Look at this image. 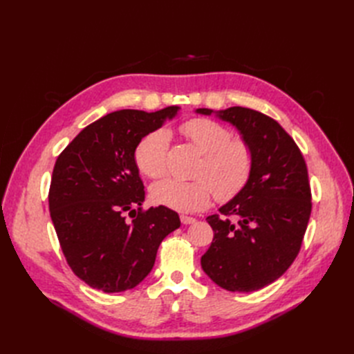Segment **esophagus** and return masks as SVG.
Listing matches in <instances>:
<instances>
[{"instance_id":"esophagus-1","label":"esophagus","mask_w":354,"mask_h":354,"mask_svg":"<svg viewBox=\"0 0 354 354\" xmlns=\"http://www.w3.org/2000/svg\"><path fill=\"white\" fill-rule=\"evenodd\" d=\"M180 220H181V223H183V224H192V223L196 221V218L189 217V216H180Z\"/></svg>"}]
</instances>
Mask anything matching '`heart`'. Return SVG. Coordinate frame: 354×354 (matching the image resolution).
<instances>
[{"instance_id": "b5f03b06", "label": "heart", "mask_w": 354, "mask_h": 354, "mask_svg": "<svg viewBox=\"0 0 354 354\" xmlns=\"http://www.w3.org/2000/svg\"><path fill=\"white\" fill-rule=\"evenodd\" d=\"M180 133L202 155L196 169V180L165 178L152 186V199L181 212H195L205 208L211 194L218 201L236 196L248 183L254 167L251 146L242 138L232 137L223 124L208 118H192L178 127ZM169 153V134L164 128L147 133L134 151L136 165L142 174L158 178L165 174Z\"/></svg>"}]
</instances>
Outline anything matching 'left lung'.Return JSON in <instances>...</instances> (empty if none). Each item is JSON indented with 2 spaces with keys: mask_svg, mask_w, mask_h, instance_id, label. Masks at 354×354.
Instances as JSON below:
<instances>
[{
  "mask_svg": "<svg viewBox=\"0 0 354 354\" xmlns=\"http://www.w3.org/2000/svg\"><path fill=\"white\" fill-rule=\"evenodd\" d=\"M211 115V109H198ZM217 115L233 124L254 153L248 183L218 214L207 217L214 238L201 266L232 292L274 282L301 248L312 212L307 165L294 138L259 111L233 106Z\"/></svg>",
  "mask_w": 354,
  "mask_h": 354,
  "instance_id": "obj_1",
  "label": "left lung"
}]
</instances>
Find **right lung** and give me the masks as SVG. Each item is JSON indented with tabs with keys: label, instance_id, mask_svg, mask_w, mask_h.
Masks as SVG:
<instances>
[{
	"label": "right lung",
	"instance_id": "1",
	"mask_svg": "<svg viewBox=\"0 0 354 354\" xmlns=\"http://www.w3.org/2000/svg\"><path fill=\"white\" fill-rule=\"evenodd\" d=\"M177 111L108 113L85 127L56 160L50 216L72 272L94 289L137 286L151 273L160 242L180 227L176 211L142 208L145 186L134 160L138 142Z\"/></svg>",
	"mask_w": 354,
	"mask_h": 354
}]
</instances>
